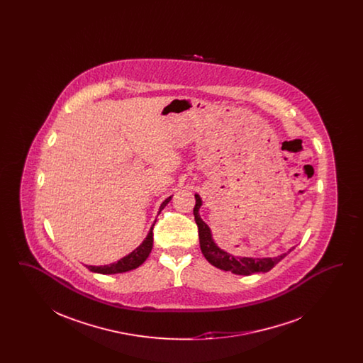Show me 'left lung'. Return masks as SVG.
<instances>
[{
    "mask_svg": "<svg viewBox=\"0 0 363 363\" xmlns=\"http://www.w3.org/2000/svg\"><path fill=\"white\" fill-rule=\"evenodd\" d=\"M196 197V206L193 209L194 213V220L199 227V238H200V247L204 255V257L208 259L209 264L213 267L223 269V271H230L235 275H252L257 272H268L271 271L280 259H284L287 253H290L294 247H291L287 253H283L277 257H264V259H253V257H238L234 256L223 249H220L212 238L211 228L208 227L207 223L200 218L199 209L201 207L203 201L199 194H194Z\"/></svg>",
    "mask_w": 363,
    "mask_h": 363,
    "instance_id": "obj_1",
    "label": "left lung"
}]
</instances>
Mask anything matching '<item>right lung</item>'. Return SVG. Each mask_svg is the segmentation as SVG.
I'll return each instance as SVG.
<instances>
[{"label":"right lung","instance_id":"1","mask_svg":"<svg viewBox=\"0 0 363 363\" xmlns=\"http://www.w3.org/2000/svg\"><path fill=\"white\" fill-rule=\"evenodd\" d=\"M172 200V196L169 199H166L162 206L159 208V213L163 208L166 207ZM154 225L151 227L147 238L144 241L141 242V245L138 246L132 253H129L128 256L122 257L121 259H118L117 262H113V264H108V265H86V268L91 271V272H95V274H102V275H111V274H122V272H128V271H132V269H136L138 267H140L145 259H148L151 250H152V243H154V234H152V230H154Z\"/></svg>","mask_w":363,"mask_h":363}]
</instances>
